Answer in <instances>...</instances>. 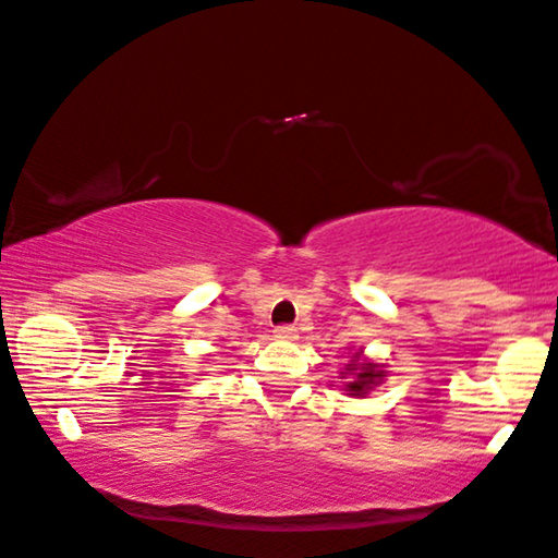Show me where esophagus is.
<instances>
[{
	"mask_svg": "<svg viewBox=\"0 0 558 558\" xmlns=\"http://www.w3.org/2000/svg\"><path fill=\"white\" fill-rule=\"evenodd\" d=\"M276 338L278 340H286V343H290V340L298 338V330L293 326H278L276 328Z\"/></svg>",
	"mask_w": 558,
	"mask_h": 558,
	"instance_id": "1",
	"label": "esophagus"
}]
</instances>
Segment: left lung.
Returning <instances> with one entry per match:
<instances>
[{
    "label": "left lung",
    "instance_id": "1",
    "mask_svg": "<svg viewBox=\"0 0 558 558\" xmlns=\"http://www.w3.org/2000/svg\"><path fill=\"white\" fill-rule=\"evenodd\" d=\"M388 376L386 365L365 359L363 348H351V359H348L345 368L340 371V378L345 380L343 390L345 396L351 398H365L371 390H376L380 384H384Z\"/></svg>",
    "mask_w": 558,
    "mask_h": 558
}]
</instances>
